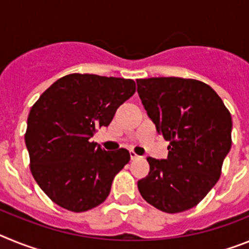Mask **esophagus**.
<instances>
[{"label":"esophagus","mask_w":249,"mask_h":249,"mask_svg":"<svg viewBox=\"0 0 249 249\" xmlns=\"http://www.w3.org/2000/svg\"><path fill=\"white\" fill-rule=\"evenodd\" d=\"M131 160H141V156H138L137 153H135V152L132 151V152H131Z\"/></svg>","instance_id":"34e87169"}]
</instances>
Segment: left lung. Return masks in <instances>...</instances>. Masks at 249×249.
<instances>
[{"mask_svg":"<svg viewBox=\"0 0 249 249\" xmlns=\"http://www.w3.org/2000/svg\"><path fill=\"white\" fill-rule=\"evenodd\" d=\"M137 92L157 132L169 142L167 160L147 157L138 181L144 201L166 213L196 207L221 177L232 146V117L214 89L181 77L137 80Z\"/></svg>","mask_w":249,"mask_h":249,"instance_id":"obj_1","label":"left lung"}]
</instances>
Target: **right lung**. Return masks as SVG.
Returning a JSON list of instances; mask_svg holds the SVG:
<instances>
[{"mask_svg": "<svg viewBox=\"0 0 249 249\" xmlns=\"http://www.w3.org/2000/svg\"><path fill=\"white\" fill-rule=\"evenodd\" d=\"M135 92L133 80L71 73L39 96L28 114L25 142L31 173L51 201L72 212L106 201L131 156L124 148L105 151L89 138L108 126Z\"/></svg>", "mask_w": 249, "mask_h": 249, "instance_id": "right-lung-1", "label": "right lung"}]
</instances>
